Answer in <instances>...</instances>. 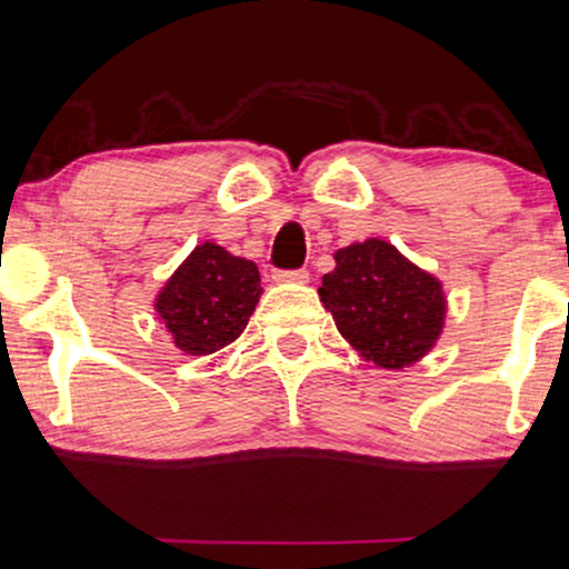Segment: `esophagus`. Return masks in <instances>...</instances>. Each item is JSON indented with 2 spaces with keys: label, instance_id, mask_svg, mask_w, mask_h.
<instances>
[{
  "label": "esophagus",
  "instance_id": "34e87169",
  "mask_svg": "<svg viewBox=\"0 0 569 569\" xmlns=\"http://www.w3.org/2000/svg\"><path fill=\"white\" fill-rule=\"evenodd\" d=\"M272 278L278 280V283H308L310 272L308 269H278Z\"/></svg>",
  "mask_w": 569,
  "mask_h": 569
}]
</instances>
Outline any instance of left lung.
I'll return each instance as SVG.
<instances>
[{"label":"left lung","instance_id":"8db88e82","mask_svg":"<svg viewBox=\"0 0 569 569\" xmlns=\"http://www.w3.org/2000/svg\"><path fill=\"white\" fill-rule=\"evenodd\" d=\"M321 302L335 327L376 368L420 362L445 330L441 280L406 259L387 239H365L335 253L321 278Z\"/></svg>","mask_w":569,"mask_h":569}]
</instances>
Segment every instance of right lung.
Returning <instances> with one entry per match:
<instances>
[{
	"mask_svg": "<svg viewBox=\"0 0 569 569\" xmlns=\"http://www.w3.org/2000/svg\"><path fill=\"white\" fill-rule=\"evenodd\" d=\"M261 297L259 267L201 242L154 297V313L184 355L207 357L234 343Z\"/></svg>",
	"mask_w": 569,
	"mask_h": 569,
	"instance_id": "add662e5",
	"label": "right lung"
}]
</instances>
